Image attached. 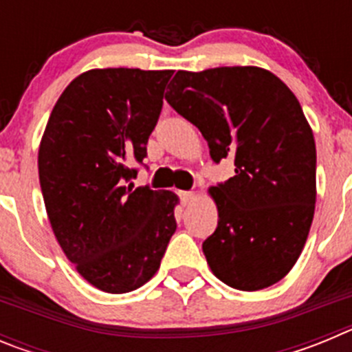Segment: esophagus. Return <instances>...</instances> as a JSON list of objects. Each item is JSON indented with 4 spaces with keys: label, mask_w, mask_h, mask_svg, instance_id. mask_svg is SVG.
I'll list each match as a JSON object with an SVG mask.
<instances>
[{
    "label": "esophagus",
    "mask_w": 352,
    "mask_h": 352,
    "mask_svg": "<svg viewBox=\"0 0 352 352\" xmlns=\"http://www.w3.org/2000/svg\"><path fill=\"white\" fill-rule=\"evenodd\" d=\"M179 197H182L183 204H188V203H192V201H194L195 194H194V192H179Z\"/></svg>",
    "instance_id": "34e87169"
}]
</instances>
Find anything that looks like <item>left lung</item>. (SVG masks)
I'll use <instances>...</instances> for the list:
<instances>
[{
  "label": "left lung",
  "instance_id": "8db88e82",
  "mask_svg": "<svg viewBox=\"0 0 352 352\" xmlns=\"http://www.w3.org/2000/svg\"><path fill=\"white\" fill-rule=\"evenodd\" d=\"M166 100L197 126L234 176L210 186L219 226L203 243L213 275L259 291L292 270L316 210V141L294 93L259 67L178 70Z\"/></svg>",
  "mask_w": 352,
  "mask_h": 352
}]
</instances>
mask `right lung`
Masks as SVG:
<instances>
[{"mask_svg":"<svg viewBox=\"0 0 352 352\" xmlns=\"http://www.w3.org/2000/svg\"><path fill=\"white\" fill-rule=\"evenodd\" d=\"M174 70L93 68L56 102L38 176L61 250L93 287L123 294L158 272L176 231L170 190L126 186L142 162Z\"/></svg>","mask_w":352,"mask_h":352,"instance_id":"obj_1","label":"right lung"}]
</instances>
